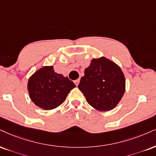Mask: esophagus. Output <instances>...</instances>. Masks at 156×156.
<instances>
[{
  "label": "esophagus",
  "mask_w": 156,
  "mask_h": 156,
  "mask_svg": "<svg viewBox=\"0 0 156 156\" xmlns=\"http://www.w3.org/2000/svg\"><path fill=\"white\" fill-rule=\"evenodd\" d=\"M74 84H76V86H78L79 83H80V80H75V81H74Z\"/></svg>",
  "instance_id": "34e87169"
}]
</instances>
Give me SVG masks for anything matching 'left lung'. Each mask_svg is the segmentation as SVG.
<instances>
[{
  "instance_id": "8db88e82",
  "label": "left lung",
  "mask_w": 156,
  "mask_h": 156,
  "mask_svg": "<svg viewBox=\"0 0 156 156\" xmlns=\"http://www.w3.org/2000/svg\"><path fill=\"white\" fill-rule=\"evenodd\" d=\"M78 88L86 101L96 110L108 111L114 108L125 93L126 81L122 70L105 57L91 60L84 69Z\"/></svg>"
}]
</instances>
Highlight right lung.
Masks as SVG:
<instances>
[{"label":"right lung","mask_w":156,"mask_h":156,"mask_svg":"<svg viewBox=\"0 0 156 156\" xmlns=\"http://www.w3.org/2000/svg\"><path fill=\"white\" fill-rule=\"evenodd\" d=\"M74 87L76 85L67 76L55 72L53 66H45L38 69L29 78L27 83L31 101L44 110L58 107Z\"/></svg>","instance_id":"right-lung-1"}]
</instances>
